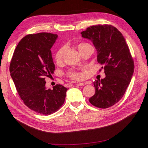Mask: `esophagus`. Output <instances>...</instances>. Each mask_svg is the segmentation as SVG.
<instances>
[{
    "label": "esophagus",
    "mask_w": 148,
    "mask_h": 148,
    "mask_svg": "<svg viewBox=\"0 0 148 148\" xmlns=\"http://www.w3.org/2000/svg\"><path fill=\"white\" fill-rule=\"evenodd\" d=\"M78 86H85L86 84V83H79L77 84ZM65 86H68V84H65Z\"/></svg>",
    "instance_id": "esophagus-1"
}]
</instances>
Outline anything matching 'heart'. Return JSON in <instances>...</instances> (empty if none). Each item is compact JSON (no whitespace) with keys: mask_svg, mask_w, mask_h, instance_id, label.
I'll return each instance as SVG.
<instances>
[{"mask_svg":"<svg viewBox=\"0 0 148 148\" xmlns=\"http://www.w3.org/2000/svg\"><path fill=\"white\" fill-rule=\"evenodd\" d=\"M89 45H90L86 42H80L77 44V49H78L79 51L81 53ZM65 51V48L64 47H60L57 50L55 54V56H54V59H55V61L58 62V63L60 62L62 60ZM67 75L69 77L70 79H73V80H79L83 78V75L82 74L79 73H74L73 71H69L67 74Z\"/></svg>","mask_w":148,"mask_h":148,"instance_id":"1","label":"heart"}]
</instances>
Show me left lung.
<instances>
[{
    "instance_id": "1",
    "label": "left lung",
    "mask_w": 148,
    "mask_h": 148,
    "mask_svg": "<svg viewBox=\"0 0 148 148\" xmlns=\"http://www.w3.org/2000/svg\"><path fill=\"white\" fill-rule=\"evenodd\" d=\"M81 34L94 44L97 51V61L103 65L106 74L104 79L94 82L95 94L89 101L97 107L108 108L125 94L134 73L133 57L125 38L112 25L92 26Z\"/></svg>"
}]
</instances>
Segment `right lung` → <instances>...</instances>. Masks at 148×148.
<instances>
[{
	"label": "right lung",
	"instance_id": "add662e5",
	"mask_svg": "<svg viewBox=\"0 0 148 148\" xmlns=\"http://www.w3.org/2000/svg\"><path fill=\"white\" fill-rule=\"evenodd\" d=\"M56 34L42 32L23 37L15 48L10 71L20 98L30 109L51 114L64 104L68 90L61 84L45 86V78L55 70L51 48Z\"/></svg>",
	"mask_w": 148,
	"mask_h": 148
}]
</instances>
